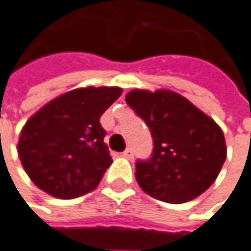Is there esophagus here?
I'll use <instances>...</instances> for the list:
<instances>
[{"instance_id": "34e87169", "label": "esophagus", "mask_w": 251, "mask_h": 251, "mask_svg": "<svg viewBox=\"0 0 251 251\" xmlns=\"http://www.w3.org/2000/svg\"><path fill=\"white\" fill-rule=\"evenodd\" d=\"M121 155H122V157H125V158H127V160L133 158V152H132V150H130V148H126L125 151H124Z\"/></svg>"}]
</instances>
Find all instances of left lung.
Masks as SVG:
<instances>
[{
	"label": "left lung",
	"mask_w": 251,
	"mask_h": 251,
	"mask_svg": "<svg viewBox=\"0 0 251 251\" xmlns=\"http://www.w3.org/2000/svg\"><path fill=\"white\" fill-rule=\"evenodd\" d=\"M126 103L150 127L154 141L151 158L135 164L141 189L167 203H184L202 195L226 158L221 127L170 90H132Z\"/></svg>",
	"instance_id": "obj_1"
}]
</instances>
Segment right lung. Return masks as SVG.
Listing matches in <instances>:
<instances>
[{
  "label": "right lung",
  "instance_id": "1",
  "mask_svg": "<svg viewBox=\"0 0 251 251\" xmlns=\"http://www.w3.org/2000/svg\"><path fill=\"white\" fill-rule=\"evenodd\" d=\"M121 94L119 87L71 90L25 122L17 151L39 189L53 198L73 199L97 187L113 161L100 116Z\"/></svg>",
  "mask_w": 251,
  "mask_h": 251
}]
</instances>
